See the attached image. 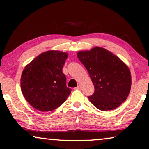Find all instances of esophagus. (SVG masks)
<instances>
[{
    "mask_svg": "<svg viewBox=\"0 0 149 149\" xmlns=\"http://www.w3.org/2000/svg\"><path fill=\"white\" fill-rule=\"evenodd\" d=\"M81 88H82V86H81V85H78V86L75 88V89H78V90H81Z\"/></svg>",
    "mask_w": 149,
    "mask_h": 149,
    "instance_id": "34e87169",
    "label": "esophagus"
}]
</instances>
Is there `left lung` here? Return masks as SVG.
Wrapping results in <instances>:
<instances>
[{"mask_svg":"<svg viewBox=\"0 0 149 149\" xmlns=\"http://www.w3.org/2000/svg\"><path fill=\"white\" fill-rule=\"evenodd\" d=\"M77 56L94 85L95 92L88 97L92 104L100 110H112L126 100L131 90L132 76L123 61L101 47L79 51Z\"/></svg>","mask_w":149,"mask_h":149,"instance_id":"1","label":"left lung"}]
</instances>
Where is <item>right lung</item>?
<instances>
[{
	"instance_id": "obj_1",
	"label": "right lung",
	"mask_w": 149,
	"mask_h": 149,
	"mask_svg": "<svg viewBox=\"0 0 149 149\" xmlns=\"http://www.w3.org/2000/svg\"><path fill=\"white\" fill-rule=\"evenodd\" d=\"M67 52L49 50L38 55L24 69L22 93L29 104L41 112L54 110L64 103L71 92L66 86L63 67Z\"/></svg>"
}]
</instances>
